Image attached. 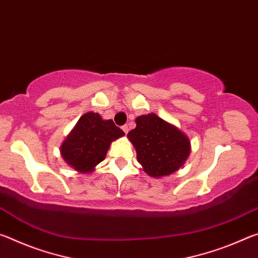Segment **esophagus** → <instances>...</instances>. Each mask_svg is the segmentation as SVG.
Here are the masks:
<instances>
[{"instance_id":"obj_1","label":"esophagus","mask_w":258,"mask_h":258,"mask_svg":"<svg viewBox=\"0 0 258 258\" xmlns=\"http://www.w3.org/2000/svg\"><path fill=\"white\" fill-rule=\"evenodd\" d=\"M121 128H123V131L125 132V134H127V133H128V126H127V125H124L123 127H121Z\"/></svg>"}]
</instances>
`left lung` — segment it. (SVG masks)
Segmentation results:
<instances>
[{
	"label": "left lung",
	"instance_id": "obj_1",
	"mask_svg": "<svg viewBox=\"0 0 258 258\" xmlns=\"http://www.w3.org/2000/svg\"><path fill=\"white\" fill-rule=\"evenodd\" d=\"M127 138L148 175L161 177L176 172L189 157L190 140L175 126L155 113L139 116Z\"/></svg>",
	"mask_w": 258,
	"mask_h": 258
}]
</instances>
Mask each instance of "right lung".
I'll use <instances>...</instances> for the list:
<instances>
[{"instance_id":"add662e5","label":"right lung","mask_w":258,"mask_h":258,"mask_svg":"<svg viewBox=\"0 0 258 258\" xmlns=\"http://www.w3.org/2000/svg\"><path fill=\"white\" fill-rule=\"evenodd\" d=\"M123 135L111 119H102L98 112H86L61 145V156L77 172L91 173L106 158L110 143Z\"/></svg>"}]
</instances>
